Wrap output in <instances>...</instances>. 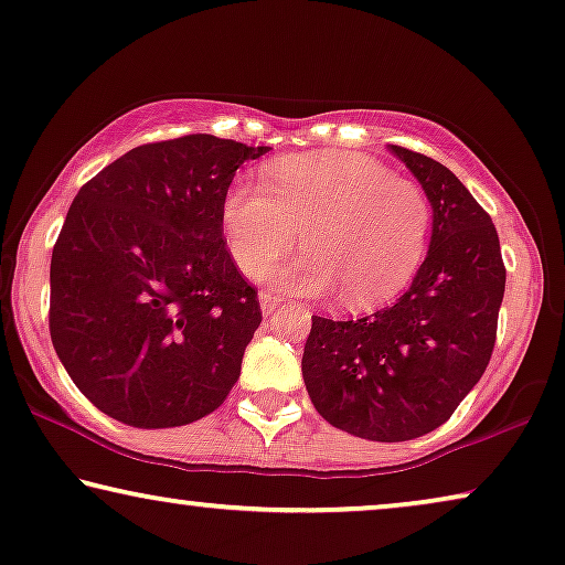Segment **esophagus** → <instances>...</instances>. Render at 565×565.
Returning a JSON list of instances; mask_svg holds the SVG:
<instances>
[{"label":"esophagus","instance_id":"obj_1","mask_svg":"<svg viewBox=\"0 0 565 565\" xmlns=\"http://www.w3.org/2000/svg\"><path fill=\"white\" fill-rule=\"evenodd\" d=\"M258 301H260V312L264 315H274L276 309L281 307V297H274V294H268V291H260V297H258Z\"/></svg>","mask_w":565,"mask_h":565}]
</instances>
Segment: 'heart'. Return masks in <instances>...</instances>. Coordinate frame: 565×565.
Instances as JSON below:
<instances>
[{"mask_svg":"<svg viewBox=\"0 0 565 565\" xmlns=\"http://www.w3.org/2000/svg\"><path fill=\"white\" fill-rule=\"evenodd\" d=\"M266 183L241 179L222 202V233L243 274H258L297 241L299 258L271 274L284 289L324 294L338 286L351 307L379 305L423 264L430 204L417 184L351 150L286 156Z\"/></svg>","mask_w":565,"mask_h":565,"instance_id":"obj_1","label":"heart"}]
</instances>
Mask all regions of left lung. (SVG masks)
Segmentation results:
<instances>
[{
	"label": "left lung",
	"mask_w": 565,
	"mask_h": 565,
	"mask_svg": "<svg viewBox=\"0 0 565 565\" xmlns=\"http://www.w3.org/2000/svg\"><path fill=\"white\" fill-rule=\"evenodd\" d=\"M388 150L433 206L430 248L394 305L359 320L312 317L301 376L315 409L355 438L402 443L448 423L497 340L507 271L497 227L456 173Z\"/></svg>",
	"instance_id": "obj_1"
}]
</instances>
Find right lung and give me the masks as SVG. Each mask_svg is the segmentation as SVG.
Here are the masks:
<instances>
[{"label":"right lung","instance_id":"obj_1","mask_svg":"<svg viewBox=\"0 0 565 565\" xmlns=\"http://www.w3.org/2000/svg\"><path fill=\"white\" fill-rule=\"evenodd\" d=\"M268 150L184 135L127 150L78 189L51 258V340L117 423L189 425L241 379L260 307L222 241V202Z\"/></svg>","mask_w":565,"mask_h":565}]
</instances>
